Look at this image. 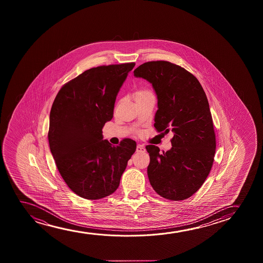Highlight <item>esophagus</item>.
I'll list each match as a JSON object with an SVG mask.
<instances>
[{"instance_id": "obj_1", "label": "esophagus", "mask_w": 263, "mask_h": 263, "mask_svg": "<svg viewBox=\"0 0 263 263\" xmlns=\"http://www.w3.org/2000/svg\"><path fill=\"white\" fill-rule=\"evenodd\" d=\"M144 152H145L144 146L141 144H137V153H144Z\"/></svg>"}]
</instances>
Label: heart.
I'll list each match as a JSON object with an SVG mask.
<instances>
[{"label": "heart", "instance_id": "heart-1", "mask_svg": "<svg viewBox=\"0 0 263 263\" xmlns=\"http://www.w3.org/2000/svg\"><path fill=\"white\" fill-rule=\"evenodd\" d=\"M152 93L151 91L149 90H145V89H141V90H137L135 93H134V97L135 100L138 99V98L144 97V96H147Z\"/></svg>", "mask_w": 263, "mask_h": 263}]
</instances>
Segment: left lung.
I'll return each mask as SVG.
<instances>
[{
  "label": "left lung",
  "mask_w": 263,
  "mask_h": 263,
  "mask_svg": "<svg viewBox=\"0 0 263 263\" xmlns=\"http://www.w3.org/2000/svg\"><path fill=\"white\" fill-rule=\"evenodd\" d=\"M134 74L151 83L157 95L155 129L174 134L169 151L145 146L149 181L162 198L184 200L201 187L214 162L216 135L208 98L192 73L170 62L144 63Z\"/></svg>",
  "instance_id": "obj_1"
}]
</instances>
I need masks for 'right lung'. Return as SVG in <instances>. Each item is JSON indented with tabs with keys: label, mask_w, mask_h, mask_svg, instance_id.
<instances>
[{
	"label": "right lung",
	"mask_w": 263,
	"mask_h": 263,
	"mask_svg": "<svg viewBox=\"0 0 263 263\" xmlns=\"http://www.w3.org/2000/svg\"><path fill=\"white\" fill-rule=\"evenodd\" d=\"M135 63L101 65L65 83L51 108L48 143L65 183L81 198L100 199L115 192L137 143L119 146L103 140L116 97Z\"/></svg>",
	"instance_id": "1"
}]
</instances>
